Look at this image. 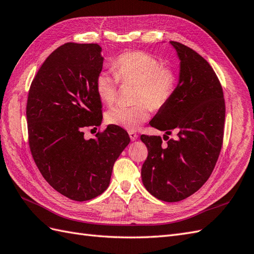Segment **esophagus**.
<instances>
[{"mask_svg":"<svg viewBox=\"0 0 254 254\" xmlns=\"http://www.w3.org/2000/svg\"><path fill=\"white\" fill-rule=\"evenodd\" d=\"M128 135H129V138H131L132 141H134V140H136V139L138 138L137 133H135L134 131H129V132H128Z\"/></svg>","mask_w":254,"mask_h":254,"instance_id":"obj_1","label":"esophagus"}]
</instances>
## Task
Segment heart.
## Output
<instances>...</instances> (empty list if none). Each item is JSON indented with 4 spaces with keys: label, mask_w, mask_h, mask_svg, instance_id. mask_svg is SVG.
<instances>
[{
    "label": "heart",
    "mask_w": 254,
    "mask_h": 254,
    "mask_svg": "<svg viewBox=\"0 0 254 254\" xmlns=\"http://www.w3.org/2000/svg\"><path fill=\"white\" fill-rule=\"evenodd\" d=\"M113 70H101L95 79V91L100 100L112 104L118 95L119 80L122 83H137L135 106L116 105L105 115L108 125L135 131L149 119L150 107L163 108L171 100L176 86L174 71L162 66L154 57L142 51H131L119 56L113 62Z\"/></svg>",
    "instance_id": "b5f03b06"
}]
</instances>
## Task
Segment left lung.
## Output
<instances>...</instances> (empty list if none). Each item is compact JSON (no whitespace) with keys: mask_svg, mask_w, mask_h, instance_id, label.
Instances as JSON below:
<instances>
[{"mask_svg":"<svg viewBox=\"0 0 254 254\" xmlns=\"http://www.w3.org/2000/svg\"><path fill=\"white\" fill-rule=\"evenodd\" d=\"M179 79L171 100L159 109L150 126L173 130L177 140L162 145L160 136L141 135L148 157L141 180L149 193L164 201H179L200 189L213 171L222 147L225 120L223 91L210 64L196 51L178 42Z\"/></svg>","mask_w":254,"mask_h":254,"instance_id":"1","label":"left lung"}]
</instances>
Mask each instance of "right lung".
<instances>
[{
	"label": "right lung",
	"instance_id": "add662e5",
	"mask_svg": "<svg viewBox=\"0 0 254 254\" xmlns=\"http://www.w3.org/2000/svg\"><path fill=\"white\" fill-rule=\"evenodd\" d=\"M103 61L100 45L64 44L45 60L29 91V144L35 164L56 191L77 201L107 189L115 162L131 140L116 126L95 138L83 137L84 127L102 123L95 79Z\"/></svg>",
	"mask_w": 254,
	"mask_h": 254
}]
</instances>
